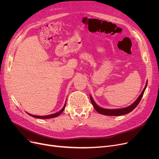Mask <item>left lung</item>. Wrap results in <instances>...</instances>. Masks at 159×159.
Listing matches in <instances>:
<instances>
[{"label": "left lung", "instance_id": "obj_1", "mask_svg": "<svg viewBox=\"0 0 159 159\" xmlns=\"http://www.w3.org/2000/svg\"><path fill=\"white\" fill-rule=\"evenodd\" d=\"M147 84H148V82H146V84L145 88H144L143 92L141 93V94L140 95V96L138 97V98L136 100V101L133 102L131 106L124 107V108H120V109H114V110H109V109H104V108H102L101 107H99L98 106H97L96 104V103L94 102V101L93 100L92 97H91V95H89L90 97V99H91V102L92 103L93 107L95 108V110L99 113H101L102 115H109V116H119V115H125L129 113V112L132 111L137 106V105L139 104L140 100L143 97L144 91L147 87Z\"/></svg>", "mask_w": 159, "mask_h": 159}]
</instances>
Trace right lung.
Segmentation results:
<instances>
[{
  "mask_svg": "<svg viewBox=\"0 0 159 159\" xmlns=\"http://www.w3.org/2000/svg\"><path fill=\"white\" fill-rule=\"evenodd\" d=\"M65 106H66V103H65V105L63 107L62 109L59 111L58 112L55 113V114H52V115H46V116H37V115H31V114H29L28 113L29 115L33 116V117H35V118H38V119H51V118H54V117H56V116H58L60 114H61L62 113V111H64V110L65 109Z\"/></svg>",
  "mask_w": 159,
  "mask_h": 159,
  "instance_id": "obj_1",
  "label": "right lung"
}]
</instances>
